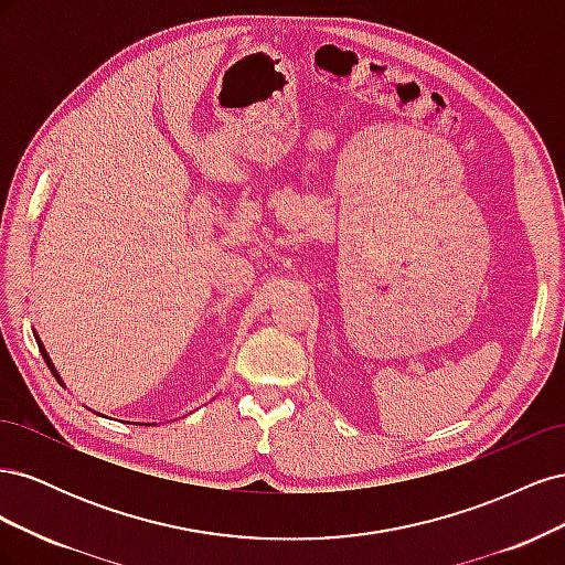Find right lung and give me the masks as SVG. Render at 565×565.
Returning <instances> with one entry per match:
<instances>
[{
	"label": "right lung",
	"mask_w": 565,
	"mask_h": 565,
	"mask_svg": "<svg viewBox=\"0 0 565 565\" xmlns=\"http://www.w3.org/2000/svg\"><path fill=\"white\" fill-rule=\"evenodd\" d=\"M38 347H40V351H42V358H44V361H46L49 370H51V372H54V377H56V380L61 382V377H58V372L54 370V365H51V361H49V355H46V351H44V347H42V341H40V339H38Z\"/></svg>",
	"instance_id": "right-lung-1"
}]
</instances>
